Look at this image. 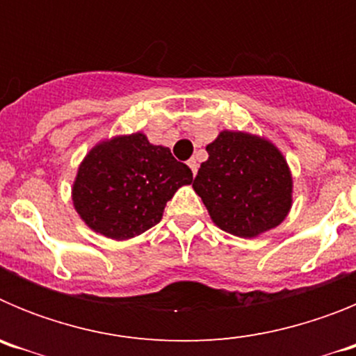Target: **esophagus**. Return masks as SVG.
Wrapping results in <instances>:
<instances>
[{
    "label": "esophagus",
    "mask_w": 356,
    "mask_h": 356,
    "mask_svg": "<svg viewBox=\"0 0 356 356\" xmlns=\"http://www.w3.org/2000/svg\"><path fill=\"white\" fill-rule=\"evenodd\" d=\"M187 165H188V168H191V171H193V175H196V172H197V160H196V159L187 160Z\"/></svg>",
    "instance_id": "esophagus-1"
}]
</instances>
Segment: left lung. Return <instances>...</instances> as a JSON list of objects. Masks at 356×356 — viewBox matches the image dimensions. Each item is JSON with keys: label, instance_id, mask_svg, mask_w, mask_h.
Returning <instances> with one entry per match:
<instances>
[{"label": "left lung", "instance_id": "left-lung-1", "mask_svg": "<svg viewBox=\"0 0 356 356\" xmlns=\"http://www.w3.org/2000/svg\"><path fill=\"white\" fill-rule=\"evenodd\" d=\"M207 153L193 187L219 228L251 238L284 221L292 205V176L275 144L225 130Z\"/></svg>", "mask_w": 356, "mask_h": 356}]
</instances>
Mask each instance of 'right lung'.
I'll return each instance as SVG.
<instances>
[{"mask_svg":"<svg viewBox=\"0 0 356 356\" xmlns=\"http://www.w3.org/2000/svg\"><path fill=\"white\" fill-rule=\"evenodd\" d=\"M193 171L171 149L144 134L96 144L78 168L72 203L85 225L114 241H127L159 225L165 203Z\"/></svg>","mask_w":356,"mask_h":356,"instance_id":"right-lung-1","label":"right lung"}]
</instances>
